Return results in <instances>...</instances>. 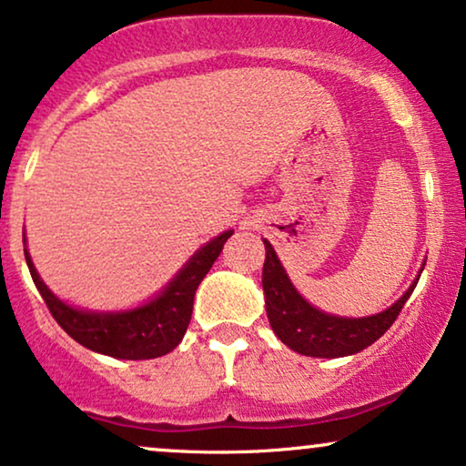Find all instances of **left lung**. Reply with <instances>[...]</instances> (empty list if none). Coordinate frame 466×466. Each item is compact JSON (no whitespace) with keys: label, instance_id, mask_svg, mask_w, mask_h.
I'll return each mask as SVG.
<instances>
[{"label":"left lung","instance_id":"left-lung-1","mask_svg":"<svg viewBox=\"0 0 466 466\" xmlns=\"http://www.w3.org/2000/svg\"><path fill=\"white\" fill-rule=\"evenodd\" d=\"M266 245V262L262 270V288L266 296V313L272 330L289 350L311 358H343L367 350L381 334H386L407 298L418 285L420 277L409 285L402 298L386 311L370 318H337L324 313L298 294L291 285L288 272L281 266L268 240Z\"/></svg>","mask_w":466,"mask_h":466}]
</instances>
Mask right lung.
Returning a JSON list of instances; mask_svg holds the SVG:
<instances>
[{
  "label": "right lung",
  "instance_id": "1",
  "mask_svg": "<svg viewBox=\"0 0 466 466\" xmlns=\"http://www.w3.org/2000/svg\"><path fill=\"white\" fill-rule=\"evenodd\" d=\"M234 229L219 234V237L200 247L189 262L178 270V275L159 291L147 305L129 309V311H85L74 309L67 302L59 300L42 281L27 249L31 279L45 298L48 311L55 321L70 334V337L86 350L104 353L121 360H151L166 356L181 343L187 330L191 311H194V296L198 285L215 259L219 258L223 243L232 237Z\"/></svg>",
  "mask_w": 466,
  "mask_h": 466
}]
</instances>
